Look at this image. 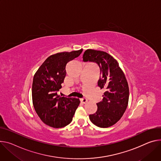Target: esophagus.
Here are the masks:
<instances>
[{
    "label": "esophagus",
    "mask_w": 161,
    "mask_h": 161,
    "mask_svg": "<svg viewBox=\"0 0 161 161\" xmlns=\"http://www.w3.org/2000/svg\"><path fill=\"white\" fill-rule=\"evenodd\" d=\"M80 101L82 103H86L87 102V99L86 98H82V99H80Z\"/></svg>",
    "instance_id": "34e87169"
}]
</instances>
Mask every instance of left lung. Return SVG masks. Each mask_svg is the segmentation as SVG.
Instances as JSON below:
<instances>
[{"label":"left lung","instance_id":"obj_1","mask_svg":"<svg viewBox=\"0 0 161 161\" xmlns=\"http://www.w3.org/2000/svg\"><path fill=\"white\" fill-rule=\"evenodd\" d=\"M83 62H92L100 70L97 85L105 89L103 99L97 103L96 113L89 115L91 121L100 128H108L118 122L124 114L128 103L129 87L119 63L106 52L86 50Z\"/></svg>","mask_w":161,"mask_h":161}]
</instances>
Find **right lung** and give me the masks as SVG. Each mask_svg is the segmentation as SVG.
Instances as JSON below:
<instances>
[{
	"label": "right lung",
	"instance_id": "right-lung-1",
	"mask_svg": "<svg viewBox=\"0 0 161 161\" xmlns=\"http://www.w3.org/2000/svg\"><path fill=\"white\" fill-rule=\"evenodd\" d=\"M82 51L80 49L51 55L34 75L33 104L40 119L49 126L58 128L69 125L80 105L79 99L60 97L57 92L62 88L67 64L78 57Z\"/></svg>",
	"mask_w": 161,
	"mask_h": 161
}]
</instances>
